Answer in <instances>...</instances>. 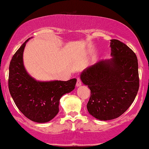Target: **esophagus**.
Wrapping results in <instances>:
<instances>
[{"label":"esophagus","instance_id":"34e87169","mask_svg":"<svg viewBox=\"0 0 149 149\" xmlns=\"http://www.w3.org/2000/svg\"><path fill=\"white\" fill-rule=\"evenodd\" d=\"M81 85V80H80L79 78H77V84H76L77 87H79Z\"/></svg>","mask_w":149,"mask_h":149}]
</instances>
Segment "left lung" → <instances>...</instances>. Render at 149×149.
Segmentation results:
<instances>
[{
    "instance_id": "8db88e82",
    "label": "left lung",
    "mask_w": 149,
    "mask_h": 149,
    "mask_svg": "<svg viewBox=\"0 0 149 149\" xmlns=\"http://www.w3.org/2000/svg\"><path fill=\"white\" fill-rule=\"evenodd\" d=\"M110 47L111 59L99 61L80 74L91 90L88 113L100 120L123 114L133 102L139 86L136 54L118 40H111Z\"/></svg>"
}]
</instances>
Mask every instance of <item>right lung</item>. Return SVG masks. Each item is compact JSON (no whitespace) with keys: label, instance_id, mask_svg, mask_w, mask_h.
I'll list each match as a JSON object with an SVG mask.
<instances>
[{"label":"right lung","instance_id":"add662e5","mask_svg":"<svg viewBox=\"0 0 149 149\" xmlns=\"http://www.w3.org/2000/svg\"><path fill=\"white\" fill-rule=\"evenodd\" d=\"M29 40L16 52L10 61L9 91L24 116L37 123H47L58 113L61 97L74 90L77 79L66 81H41L32 77L26 71L23 60L24 48Z\"/></svg>","mask_w":149,"mask_h":149}]
</instances>
